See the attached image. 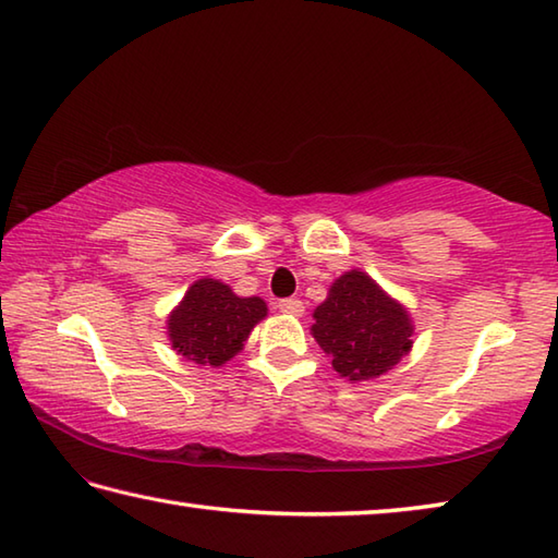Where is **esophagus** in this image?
Masks as SVG:
<instances>
[{"label":"esophagus","instance_id":"1","mask_svg":"<svg viewBox=\"0 0 558 558\" xmlns=\"http://www.w3.org/2000/svg\"><path fill=\"white\" fill-rule=\"evenodd\" d=\"M278 310H280L282 314L302 316V314H304V304H302V300H298V298H288V300H280V302H278Z\"/></svg>","mask_w":558,"mask_h":558}]
</instances>
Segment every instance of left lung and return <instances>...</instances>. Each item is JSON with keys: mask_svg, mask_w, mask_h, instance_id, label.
Here are the masks:
<instances>
[{"mask_svg": "<svg viewBox=\"0 0 558 558\" xmlns=\"http://www.w3.org/2000/svg\"><path fill=\"white\" fill-rule=\"evenodd\" d=\"M312 333L351 381L385 375L411 351L413 326L399 302L360 270L338 278L314 312Z\"/></svg>", "mask_w": 558, "mask_h": 558, "instance_id": "8db88e82", "label": "left lung"}]
</instances>
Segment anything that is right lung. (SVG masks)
<instances>
[{
    "label": "right lung",
    "instance_id": "obj_1",
    "mask_svg": "<svg viewBox=\"0 0 558 558\" xmlns=\"http://www.w3.org/2000/svg\"><path fill=\"white\" fill-rule=\"evenodd\" d=\"M266 312L264 300L236 298L220 280L203 278L169 316L171 345L193 363L220 367L242 351Z\"/></svg>",
    "mask_w": 558,
    "mask_h": 558
}]
</instances>
